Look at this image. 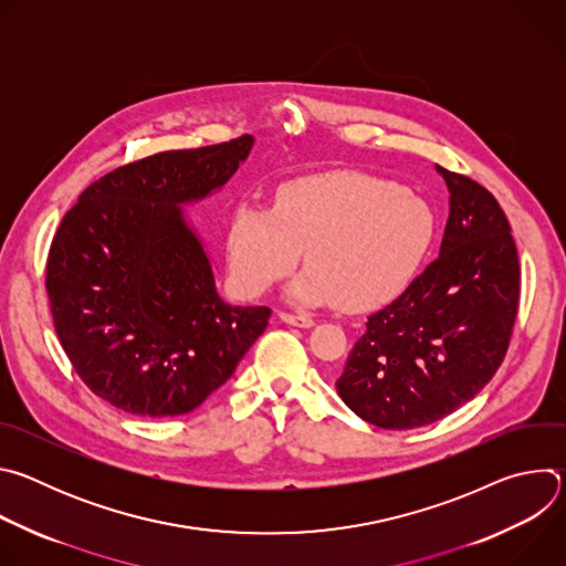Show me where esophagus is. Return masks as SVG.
Returning <instances> with one entry per match:
<instances>
[{
  "label": "esophagus",
  "instance_id": "obj_1",
  "mask_svg": "<svg viewBox=\"0 0 566 566\" xmlns=\"http://www.w3.org/2000/svg\"><path fill=\"white\" fill-rule=\"evenodd\" d=\"M280 319L286 322V325H293V327H302V329H308L313 327V317L308 315H297V313H286V311H280Z\"/></svg>",
  "mask_w": 566,
  "mask_h": 566
}]
</instances>
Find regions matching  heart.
<instances>
[{"label":"heart","instance_id":"1","mask_svg":"<svg viewBox=\"0 0 566 566\" xmlns=\"http://www.w3.org/2000/svg\"><path fill=\"white\" fill-rule=\"evenodd\" d=\"M437 232L430 203L408 188L363 172H334L284 184L273 212L239 206L228 228L234 289L258 297L289 277L302 304L338 302L360 311L406 289Z\"/></svg>","mask_w":566,"mask_h":566}]
</instances>
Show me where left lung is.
<instances>
[{"label": "left lung", "instance_id": "8db88e82", "mask_svg": "<svg viewBox=\"0 0 566 566\" xmlns=\"http://www.w3.org/2000/svg\"><path fill=\"white\" fill-rule=\"evenodd\" d=\"M450 190L439 258L367 317L340 398L367 423L412 430L468 402L500 369L520 306V258L497 199L437 166Z\"/></svg>", "mask_w": 566, "mask_h": 566}]
</instances>
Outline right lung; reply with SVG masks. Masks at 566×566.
Wrapping results in <instances>:
<instances>
[{
	"mask_svg": "<svg viewBox=\"0 0 566 566\" xmlns=\"http://www.w3.org/2000/svg\"><path fill=\"white\" fill-rule=\"evenodd\" d=\"M253 136L158 151L94 181L62 217L46 293L77 376L136 417L188 415L264 334L269 306H230L181 203L208 197Z\"/></svg>",
	"mask_w": 566,
	"mask_h": 566,
	"instance_id": "obj_1",
	"label": "right lung"
}]
</instances>
